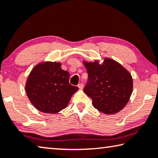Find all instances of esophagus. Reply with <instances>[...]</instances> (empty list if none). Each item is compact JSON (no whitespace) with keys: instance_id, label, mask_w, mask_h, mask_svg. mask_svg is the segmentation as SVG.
Masks as SVG:
<instances>
[{"instance_id":"obj_1","label":"esophagus","mask_w":158,"mask_h":158,"mask_svg":"<svg viewBox=\"0 0 158 158\" xmlns=\"http://www.w3.org/2000/svg\"><path fill=\"white\" fill-rule=\"evenodd\" d=\"M78 87H79V89H83V87H84V86H83V84H79V85H78Z\"/></svg>"}]
</instances>
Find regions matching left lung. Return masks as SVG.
<instances>
[{"label":"left lung","instance_id":"8db88e82","mask_svg":"<svg viewBox=\"0 0 158 158\" xmlns=\"http://www.w3.org/2000/svg\"><path fill=\"white\" fill-rule=\"evenodd\" d=\"M89 81L84 89L92 99L93 106L106 114L122 110L129 102L133 90L131 74L119 62L110 58L99 61H84Z\"/></svg>","mask_w":158,"mask_h":158}]
</instances>
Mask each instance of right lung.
Wrapping results in <instances>:
<instances>
[{
  "mask_svg": "<svg viewBox=\"0 0 158 158\" xmlns=\"http://www.w3.org/2000/svg\"><path fill=\"white\" fill-rule=\"evenodd\" d=\"M69 72L62 69L60 62H41L30 72L25 91L38 110L57 113L65 108L72 95L79 89L69 84Z\"/></svg>",
  "mask_w": 158,
  "mask_h": 158,
  "instance_id": "right-lung-1",
  "label": "right lung"
}]
</instances>
